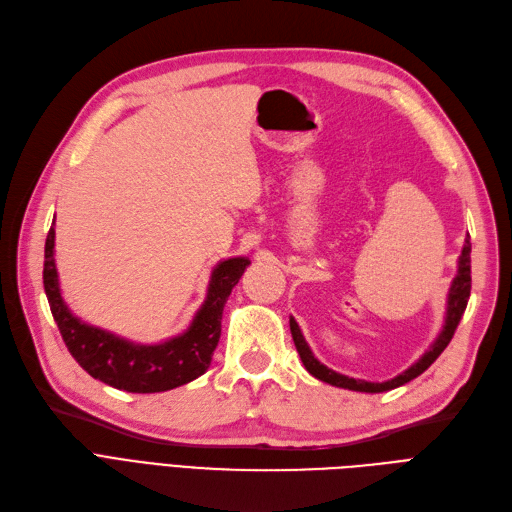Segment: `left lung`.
I'll return each mask as SVG.
<instances>
[{
	"mask_svg": "<svg viewBox=\"0 0 512 512\" xmlns=\"http://www.w3.org/2000/svg\"><path fill=\"white\" fill-rule=\"evenodd\" d=\"M468 297H470V236L464 240V249H462V255L458 259V274H456V278H453L449 295H447V316H445L443 331L439 333L437 339H434V344L424 352V356L420 358L418 363H413L409 369H405L401 375L392 377V380H388V382L354 380V377L342 375V373H337V371L325 367L312 354V350H310V346L306 342V337H304V333H301V329L295 323L293 316L289 320V325H291V335H293L295 348H297V352L301 356V363H304L308 373L314 375L316 380L325 382V384H331V386H337V388L356 390V392H386V390L399 388V386L415 380V377L422 375L434 361H437L439 354L447 348L453 333H456V329L460 325L462 314H464L466 304H468Z\"/></svg>",
	"mask_w": 512,
	"mask_h": 512,
	"instance_id": "obj_1",
	"label": "left lung"
}]
</instances>
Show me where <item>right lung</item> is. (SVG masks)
Segmentation results:
<instances>
[{"instance_id": "1", "label": "right lung", "mask_w": 512, "mask_h": 512, "mask_svg": "<svg viewBox=\"0 0 512 512\" xmlns=\"http://www.w3.org/2000/svg\"><path fill=\"white\" fill-rule=\"evenodd\" d=\"M249 266L246 257L221 261L211 274L206 299L192 325L181 335L151 346L132 344L71 314L54 266V227H50L44 249V291L67 350L88 375L111 388L149 394L183 386L208 369L221 337L223 306Z\"/></svg>"}]
</instances>
